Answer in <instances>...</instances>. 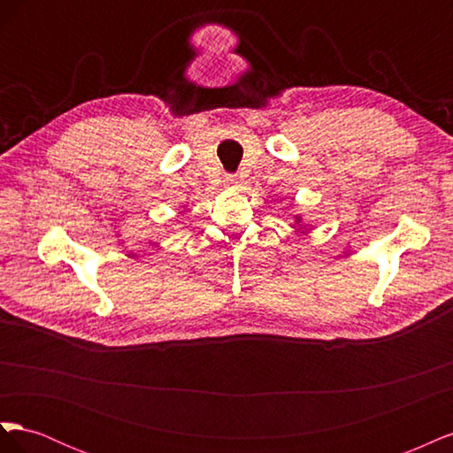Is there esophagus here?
Wrapping results in <instances>:
<instances>
[{"instance_id":"obj_1","label":"esophagus","mask_w":453,"mask_h":453,"mask_svg":"<svg viewBox=\"0 0 453 453\" xmlns=\"http://www.w3.org/2000/svg\"><path fill=\"white\" fill-rule=\"evenodd\" d=\"M225 185L226 187H236L238 185V177L234 173H226L225 175Z\"/></svg>"}]
</instances>
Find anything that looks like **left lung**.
Here are the masks:
<instances>
[{
    "label": "left lung",
    "instance_id": "1",
    "mask_svg": "<svg viewBox=\"0 0 453 453\" xmlns=\"http://www.w3.org/2000/svg\"><path fill=\"white\" fill-rule=\"evenodd\" d=\"M296 223H300V217H296Z\"/></svg>",
    "mask_w": 453,
    "mask_h": 453
}]
</instances>
